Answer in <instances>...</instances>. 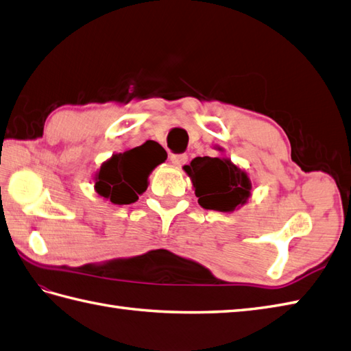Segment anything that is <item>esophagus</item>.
Masks as SVG:
<instances>
[{
  "label": "esophagus",
  "instance_id": "esophagus-1",
  "mask_svg": "<svg viewBox=\"0 0 351 351\" xmlns=\"http://www.w3.org/2000/svg\"><path fill=\"white\" fill-rule=\"evenodd\" d=\"M187 160H189L187 154H171L170 156V161L173 166H184V164L187 162Z\"/></svg>",
  "mask_w": 351,
  "mask_h": 351
}]
</instances>
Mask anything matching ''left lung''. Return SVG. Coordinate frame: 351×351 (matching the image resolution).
Masks as SVG:
<instances>
[{
	"mask_svg": "<svg viewBox=\"0 0 351 351\" xmlns=\"http://www.w3.org/2000/svg\"><path fill=\"white\" fill-rule=\"evenodd\" d=\"M184 170L191 178L199 205L205 210L228 213L247 202L252 182L230 160L197 156Z\"/></svg>",
	"mask_w": 351,
	"mask_h": 351,
	"instance_id": "1",
	"label": "left lung"
}]
</instances>
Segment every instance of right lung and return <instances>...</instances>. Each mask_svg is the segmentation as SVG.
Masks as SVG:
<instances>
[{"mask_svg":"<svg viewBox=\"0 0 351 351\" xmlns=\"http://www.w3.org/2000/svg\"><path fill=\"white\" fill-rule=\"evenodd\" d=\"M166 158V151L152 140L116 154L96 173V193L116 205L134 204L146 191L149 173Z\"/></svg>","mask_w":351,"mask_h":351,"instance_id":"add662e5","label":"right lung"}]
</instances>
